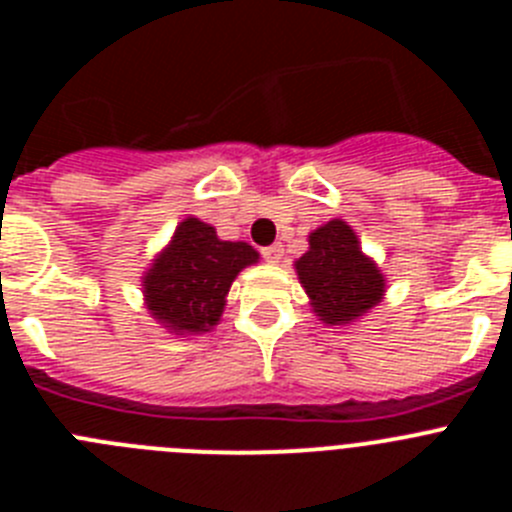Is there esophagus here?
<instances>
[{
    "label": "esophagus",
    "instance_id": "esophagus-1",
    "mask_svg": "<svg viewBox=\"0 0 512 512\" xmlns=\"http://www.w3.org/2000/svg\"><path fill=\"white\" fill-rule=\"evenodd\" d=\"M261 253H264V259L269 261V264H279L284 256V248H282V243H274V246L261 248Z\"/></svg>",
    "mask_w": 512,
    "mask_h": 512
}]
</instances>
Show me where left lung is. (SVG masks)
Segmentation results:
<instances>
[{"label": "left lung", "mask_w": 512, "mask_h": 512, "mask_svg": "<svg viewBox=\"0 0 512 512\" xmlns=\"http://www.w3.org/2000/svg\"><path fill=\"white\" fill-rule=\"evenodd\" d=\"M307 243L310 248L295 261V271L318 320L354 325L384 300L387 279L377 261L361 251L359 235L346 220L333 217L312 230Z\"/></svg>", "instance_id": "1"}]
</instances>
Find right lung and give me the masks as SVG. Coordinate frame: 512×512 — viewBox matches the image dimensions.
<instances>
[{
	"label": "right lung",
	"instance_id": "obj_1",
	"mask_svg": "<svg viewBox=\"0 0 512 512\" xmlns=\"http://www.w3.org/2000/svg\"><path fill=\"white\" fill-rule=\"evenodd\" d=\"M251 264H259L256 248L223 241L200 217H184L140 277L146 310L174 336L210 333L223 318L230 284Z\"/></svg>",
	"mask_w": 512,
	"mask_h": 512
}]
</instances>
